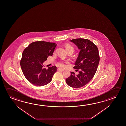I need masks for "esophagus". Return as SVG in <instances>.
I'll use <instances>...</instances> for the list:
<instances>
[{
    "label": "esophagus",
    "mask_w": 126,
    "mask_h": 126,
    "mask_svg": "<svg viewBox=\"0 0 126 126\" xmlns=\"http://www.w3.org/2000/svg\"><path fill=\"white\" fill-rule=\"evenodd\" d=\"M58 71H64V69H62V68H58Z\"/></svg>",
    "instance_id": "1"
}]
</instances>
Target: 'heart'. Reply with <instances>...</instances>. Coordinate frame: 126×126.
I'll list each match as a JSON object with an SVG mask.
<instances>
[{
  "mask_svg": "<svg viewBox=\"0 0 126 126\" xmlns=\"http://www.w3.org/2000/svg\"><path fill=\"white\" fill-rule=\"evenodd\" d=\"M65 49H66V50L67 51V52L69 50H72V51H74V48L73 47L69 44L68 43H66L65 44ZM58 65L59 67H64L65 66V64L63 62H60L59 63H58Z\"/></svg>",
  "mask_w": 126,
  "mask_h": 126,
  "instance_id": "heart-1",
  "label": "heart"
}]
</instances>
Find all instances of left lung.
I'll return each instance as SVG.
<instances>
[{
	"label": "left lung",
	"mask_w": 126,
	"mask_h": 126,
	"mask_svg": "<svg viewBox=\"0 0 126 126\" xmlns=\"http://www.w3.org/2000/svg\"><path fill=\"white\" fill-rule=\"evenodd\" d=\"M70 41L80 49L74 67L79 71L78 74L71 72L66 82L71 87L79 88L88 84L94 76L99 63V50L96 46L87 39L77 38Z\"/></svg>",
	"instance_id": "obj_1"
}]
</instances>
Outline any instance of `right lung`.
Listing matches in <instances>:
<instances>
[{
  "instance_id": "1",
  "label": "right lung",
  "mask_w": 126,
  "mask_h": 126,
  "mask_svg": "<svg viewBox=\"0 0 126 126\" xmlns=\"http://www.w3.org/2000/svg\"><path fill=\"white\" fill-rule=\"evenodd\" d=\"M57 44L44 41L34 42L23 52L20 65L25 77L31 83L38 86L49 84L57 71L56 66L44 68L43 63L53 55Z\"/></svg>"
}]
</instances>
